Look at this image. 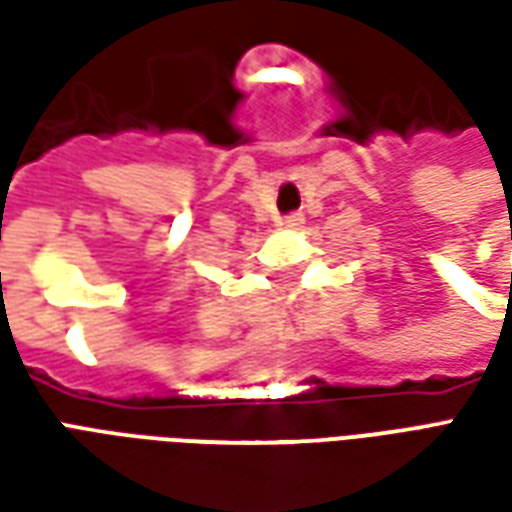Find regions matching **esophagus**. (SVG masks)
I'll list each match as a JSON object with an SVG mask.
<instances>
[{
  "mask_svg": "<svg viewBox=\"0 0 512 512\" xmlns=\"http://www.w3.org/2000/svg\"><path fill=\"white\" fill-rule=\"evenodd\" d=\"M301 224H304V216L301 213H290L282 219V227H288V230H299Z\"/></svg>",
  "mask_w": 512,
  "mask_h": 512,
  "instance_id": "1",
  "label": "esophagus"
}]
</instances>
